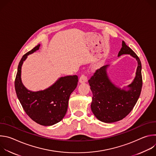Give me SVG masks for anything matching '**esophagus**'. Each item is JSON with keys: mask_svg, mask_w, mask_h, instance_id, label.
I'll use <instances>...</instances> for the list:
<instances>
[{"mask_svg": "<svg viewBox=\"0 0 156 156\" xmlns=\"http://www.w3.org/2000/svg\"><path fill=\"white\" fill-rule=\"evenodd\" d=\"M87 81V77H86L84 75H82L80 76V79H79V81H80V83H86Z\"/></svg>", "mask_w": 156, "mask_h": 156, "instance_id": "obj_1", "label": "esophagus"}]
</instances>
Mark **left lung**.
<instances>
[{
  "instance_id": "8db88e82",
  "label": "left lung",
  "mask_w": 156,
  "mask_h": 156,
  "mask_svg": "<svg viewBox=\"0 0 156 156\" xmlns=\"http://www.w3.org/2000/svg\"><path fill=\"white\" fill-rule=\"evenodd\" d=\"M118 57L128 54L138 62L135 78L132 83L121 89L109 79L106 65L97 70L89 80L93 93L91 108L95 117L104 123L122 120L132 110L140 98L143 85L141 63L137 55L122 41Z\"/></svg>"
}]
</instances>
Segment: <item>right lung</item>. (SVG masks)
Instances as JSON below:
<instances>
[{"label": "right lung", "mask_w": 156, "mask_h": 156, "mask_svg": "<svg viewBox=\"0 0 156 156\" xmlns=\"http://www.w3.org/2000/svg\"><path fill=\"white\" fill-rule=\"evenodd\" d=\"M40 44L22 57L15 81V87L26 114L35 122L44 126H51L60 122L68 108L70 94L77 86L76 75L59 78L55 83L44 90L31 91L22 83L21 66L28 55L39 49Z\"/></svg>", "instance_id": "add662e5"}]
</instances>
